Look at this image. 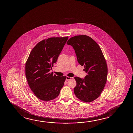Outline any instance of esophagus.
Returning a JSON list of instances; mask_svg holds the SVG:
<instances>
[{
    "mask_svg": "<svg viewBox=\"0 0 133 133\" xmlns=\"http://www.w3.org/2000/svg\"><path fill=\"white\" fill-rule=\"evenodd\" d=\"M74 78L73 77H68L67 76L66 77V80L68 81V80H71V79H73Z\"/></svg>",
    "mask_w": 133,
    "mask_h": 133,
    "instance_id": "esophagus-1",
    "label": "esophagus"
}]
</instances>
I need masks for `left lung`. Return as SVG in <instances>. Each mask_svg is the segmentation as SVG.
I'll return each instance as SVG.
<instances>
[{"label":"left lung","mask_w":133,"mask_h":133,"mask_svg":"<svg viewBox=\"0 0 133 133\" xmlns=\"http://www.w3.org/2000/svg\"><path fill=\"white\" fill-rule=\"evenodd\" d=\"M67 44L73 46L78 62L84 66V70L87 73L84 78L75 77V95L82 101L92 102L100 96L107 81V65L102 50L95 40L85 35L73 37Z\"/></svg>","instance_id":"obj_1"}]
</instances>
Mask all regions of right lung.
Listing matches in <instances>:
<instances>
[{
    "label": "right lung",
    "instance_id": "add662e5",
    "mask_svg": "<svg viewBox=\"0 0 133 133\" xmlns=\"http://www.w3.org/2000/svg\"><path fill=\"white\" fill-rule=\"evenodd\" d=\"M52 37L38 42L30 53L25 64L29 85L40 100L48 101L58 96L66 77L53 75L49 71L68 39Z\"/></svg>",
    "mask_w": 133,
    "mask_h": 133
}]
</instances>
